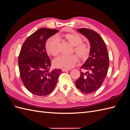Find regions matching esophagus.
Returning a JSON list of instances; mask_svg holds the SVG:
<instances>
[{
    "mask_svg": "<svg viewBox=\"0 0 130 130\" xmlns=\"http://www.w3.org/2000/svg\"><path fill=\"white\" fill-rule=\"evenodd\" d=\"M71 69H64V68H62V72H67V71H69V70H70Z\"/></svg>",
    "mask_w": 130,
    "mask_h": 130,
    "instance_id": "obj_1",
    "label": "esophagus"
}]
</instances>
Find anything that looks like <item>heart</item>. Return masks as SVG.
Instances as JSON below:
<instances>
[{
	"label": "heart",
	"instance_id": "1",
	"mask_svg": "<svg viewBox=\"0 0 130 130\" xmlns=\"http://www.w3.org/2000/svg\"><path fill=\"white\" fill-rule=\"evenodd\" d=\"M63 38L74 46V51L79 57L85 60L86 59L89 53L88 46L82 43V38L76 34H66L58 37H50L45 43V49L47 53L53 56H56L59 53V40ZM78 61V56L75 54L71 55H62L56 58L54 64L56 67L69 69L73 67Z\"/></svg>",
	"mask_w": 130,
	"mask_h": 130
}]
</instances>
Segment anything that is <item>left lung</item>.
<instances>
[{
	"mask_svg": "<svg viewBox=\"0 0 130 130\" xmlns=\"http://www.w3.org/2000/svg\"><path fill=\"white\" fill-rule=\"evenodd\" d=\"M83 35L90 43L89 56L81 68L80 76L75 81L76 87L82 92L88 94L99 89L107 75L109 67L107 49L103 39L92 30L82 28L77 30Z\"/></svg>",
	"mask_w": 130,
	"mask_h": 130,
	"instance_id": "8db88e82",
	"label": "left lung"
}]
</instances>
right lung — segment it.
I'll list each match as a JSON object with an SVG mask.
<instances>
[{"instance_id": "obj_1", "label": "right lung", "mask_w": 130, "mask_h": 130, "mask_svg": "<svg viewBox=\"0 0 130 130\" xmlns=\"http://www.w3.org/2000/svg\"><path fill=\"white\" fill-rule=\"evenodd\" d=\"M58 30L41 28L27 37L18 57L20 76L26 88L35 95L45 96L54 90L62 72L60 69L50 71L51 61L47 55V40Z\"/></svg>"}]
</instances>
